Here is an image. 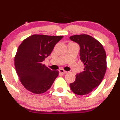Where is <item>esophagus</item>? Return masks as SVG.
Segmentation results:
<instances>
[{
	"mask_svg": "<svg viewBox=\"0 0 120 120\" xmlns=\"http://www.w3.org/2000/svg\"><path fill=\"white\" fill-rule=\"evenodd\" d=\"M59 72L62 74H66L67 73V71H64L63 69H60V70H59Z\"/></svg>",
	"mask_w": 120,
	"mask_h": 120,
	"instance_id": "34e87169",
	"label": "esophagus"
}]
</instances>
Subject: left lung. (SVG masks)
I'll return each mask as SVG.
<instances>
[{
	"instance_id": "1",
	"label": "left lung",
	"mask_w": 120,
	"mask_h": 120,
	"mask_svg": "<svg viewBox=\"0 0 120 120\" xmlns=\"http://www.w3.org/2000/svg\"><path fill=\"white\" fill-rule=\"evenodd\" d=\"M70 39L80 46V59L85 66L83 71L77 74L75 81L70 83V88L76 95H86L103 79L107 68L106 52L102 45L90 35H75Z\"/></svg>"
}]
</instances>
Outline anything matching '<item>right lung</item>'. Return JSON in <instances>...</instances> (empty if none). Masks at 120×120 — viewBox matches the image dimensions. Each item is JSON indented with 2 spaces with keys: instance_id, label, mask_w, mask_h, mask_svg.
<instances>
[{
  "instance_id": "obj_1",
  "label": "right lung",
  "mask_w": 120,
  "mask_h": 120,
  "mask_svg": "<svg viewBox=\"0 0 120 120\" xmlns=\"http://www.w3.org/2000/svg\"><path fill=\"white\" fill-rule=\"evenodd\" d=\"M63 36L33 35L22 41L14 57L19 79L28 90L35 94L46 92L59 75L43 64Z\"/></svg>"
}]
</instances>
